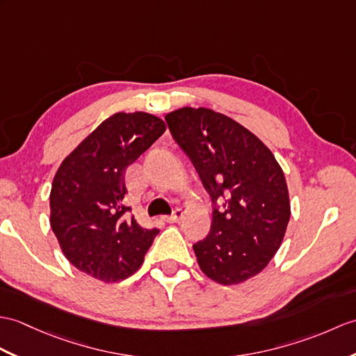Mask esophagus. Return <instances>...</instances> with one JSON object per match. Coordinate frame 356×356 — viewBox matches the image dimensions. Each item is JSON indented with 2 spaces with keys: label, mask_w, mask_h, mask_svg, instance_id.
<instances>
[{
  "label": "esophagus",
  "mask_w": 356,
  "mask_h": 356,
  "mask_svg": "<svg viewBox=\"0 0 356 356\" xmlns=\"http://www.w3.org/2000/svg\"><path fill=\"white\" fill-rule=\"evenodd\" d=\"M181 217H184V211H181V209H175V212H172L171 216L165 217V221H167V222H177V221L181 220Z\"/></svg>",
  "instance_id": "obj_1"
}]
</instances>
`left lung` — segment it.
I'll list each match as a JSON object with an SVG mask.
<instances>
[{"label": "left lung", "instance_id": "left-lung-1", "mask_svg": "<svg viewBox=\"0 0 356 356\" xmlns=\"http://www.w3.org/2000/svg\"><path fill=\"white\" fill-rule=\"evenodd\" d=\"M165 120L212 197L211 232L193 245L198 267L217 284H241L282 244L291 216L284 171L258 136L220 112L180 107Z\"/></svg>", "mask_w": 356, "mask_h": 356}]
</instances>
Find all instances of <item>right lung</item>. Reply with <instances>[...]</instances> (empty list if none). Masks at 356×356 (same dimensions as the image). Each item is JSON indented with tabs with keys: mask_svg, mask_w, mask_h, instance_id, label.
Wrapping results in <instances>:
<instances>
[{
	"mask_svg": "<svg viewBox=\"0 0 356 356\" xmlns=\"http://www.w3.org/2000/svg\"><path fill=\"white\" fill-rule=\"evenodd\" d=\"M167 130L147 112H117L66 156L49 193V225L62 253L102 282H120L143 266L158 229H144L124 206V171Z\"/></svg>",
	"mask_w": 356,
	"mask_h": 356,
	"instance_id": "1",
	"label": "right lung"
}]
</instances>
